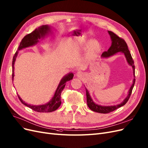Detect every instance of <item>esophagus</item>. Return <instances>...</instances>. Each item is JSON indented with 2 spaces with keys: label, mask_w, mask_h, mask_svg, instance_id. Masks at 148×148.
Instances as JSON below:
<instances>
[{
  "label": "esophagus",
  "mask_w": 148,
  "mask_h": 148,
  "mask_svg": "<svg viewBox=\"0 0 148 148\" xmlns=\"http://www.w3.org/2000/svg\"><path fill=\"white\" fill-rule=\"evenodd\" d=\"M84 75L82 72H78L76 73V76H77L78 78H82Z\"/></svg>",
  "instance_id": "34e87169"
}]
</instances>
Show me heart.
Masks as SVG:
<instances>
[{
    "instance_id": "1",
    "label": "heart",
    "mask_w": 148,
    "mask_h": 148,
    "mask_svg": "<svg viewBox=\"0 0 148 148\" xmlns=\"http://www.w3.org/2000/svg\"><path fill=\"white\" fill-rule=\"evenodd\" d=\"M82 48L84 49L89 48L88 53L86 54V59H91L95 58L101 52V50L100 45L94 40H87L83 45Z\"/></svg>"
}]
</instances>
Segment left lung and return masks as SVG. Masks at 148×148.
Returning a JSON list of instances; mask_svg holds the SVG:
<instances>
[{"label":"left lung","instance_id":"left-lung-1","mask_svg":"<svg viewBox=\"0 0 148 148\" xmlns=\"http://www.w3.org/2000/svg\"><path fill=\"white\" fill-rule=\"evenodd\" d=\"M108 32L109 35H110V37H111V45L107 51L103 52V54H101V57H102L103 58H109L110 56H113L115 54L118 53L119 52L123 53L126 58L127 63H128L132 67V69H133L134 76V77H135V76L134 62L133 60V59H132V58L131 54L129 51V50L128 49V47H127V45L126 42H125V40L123 38L119 37L118 35H116L113 32L109 31L108 30ZM135 82V79L134 78L133 80V83H132V86H130V88L129 90L128 94H127L125 99L123 101H122L121 103L117 104L115 105H111V106H103V105H98V104L94 103V101L91 98L88 90L85 88L86 91V98H87V104H88V107L92 111L97 112V113H103V114L109 113H110V112L113 111L115 110L120 108V107L124 106L127 102V101L129 100L130 97V95L132 94V89H133V88H134Z\"/></svg>","mask_w":148,"mask_h":148}]
</instances>
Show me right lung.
Listing matches in <instances>:
<instances>
[{
  "instance_id": "right-lung-1",
  "label": "right lung",
  "mask_w": 148,
  "mask_h": 148,
  "mask_svg": "<svg viewBox=\"0 0 148 148\" xmlns=\"http://www.w3.org/2000/svg\"><path fill=\"white\" fill-rule=\"evenodd\" d=\"M51 27L48 25H43L42 26H40L37 29H35V30L30 34H27L22 39L21 43L18 47V51L14 54V56H13V62H12V80L13 81L14 79V62L16 61V59L18 54V51L23 49L24 48L32 47V46L36 45L38 42L39 40L41 38H43L45 36L49 35L50 33L51 34ZM73 77V73H69L67 75H65L64 77L61 79L60 83L58 86V88L56 90V92L54 93V96L49 101L48 103L43 104V105H33L28 104L26 102H25L24 101L22 100V99L18 95V97L21 101V103L24 104V105L28 106L29 108H31L32 110L37 111L40 112V113H49V112H52L55 110H56L60 106L61 104V99H60V95L61 92H62V90L65 88V83L67 81L72 79Z\"/></svg>"
}]
</instances>
